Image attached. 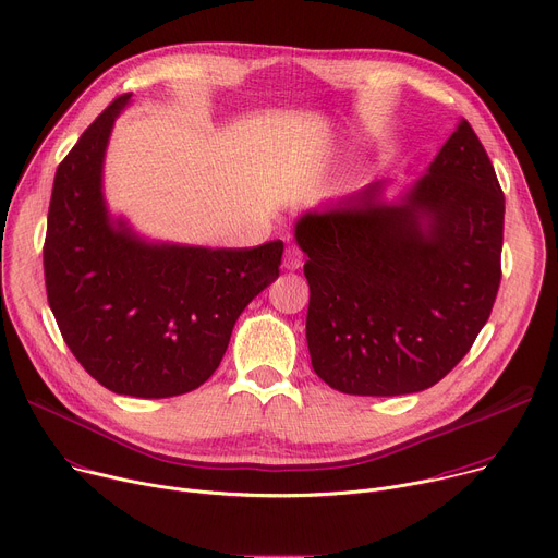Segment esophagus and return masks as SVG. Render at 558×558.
<instances>
[{"label": "esophagus", "instance_id": "34e87169", "mask_svg": "<svg viewBox=\"0 0 558 558\" xmlns=\"http://www.w3.org/2000/svg\"><path fill=\"white\" fill-rule=\"evenodd\" d=\"M305 263V253H302L298 246H287L284 248V258H282V267L287 271H295Z\"/></svg>", "mask_w": 558, "mask_h": 558}]
</instances>
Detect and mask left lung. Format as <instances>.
Here are the masks:
<instances>
[{
    "mask_svg": "<svg viewBox=\"0 0 558 558\" xmlns=\"http://www.w3.org/2000/svg\"><path fill=\"white\" fill-rule=\"evenodd\" d=\"M387 182L302 214L314 372L353 396L416 393L485 327L500 284L505 197L468 120L396 202Z\"/></svg>",
    "mask_w": 558,
    "mask_h": 558,
    "instance_id": "8db88e82",
    "label": "left lung"
}]
</instances>
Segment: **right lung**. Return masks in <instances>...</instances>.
Here are the masks:
<instances>
[{"mask_svg": "<svg viewBox=\"0 0 558 558\" xmlns=\"http://www.w3.org/2000/svg\"><path fill=\"white\" fill-rule=\"evenodd\" d=\"M131 95L113 99L58 167L44 242L46 295L64 342L99 385L169 398L211 378L244 307L280 276L284 244L148 242L113 218L102 171Z\"/></svg>", "mask_w": 558, "mask_h": 558, "instance_id": "add662e5", "label": "right lung"}]
</instances>
